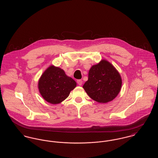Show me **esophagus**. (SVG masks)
<instances>
[{
	"label": "esophagus",
	"mask_w": 158,
	"mask_h": 158,
	"mask_svg": "<svg viewBox=\"0 0 158 158\" xmlns=\"http://www.w3.org/2000/svg\"><path fill=\"white\" fill-rule=\"evenodd\" d=\"M82 80H81V79L77 80V84H78L79 86H81V85H82Z\"/></svg>",
	"instance_id": "esophagus-1"
}]
</instances>
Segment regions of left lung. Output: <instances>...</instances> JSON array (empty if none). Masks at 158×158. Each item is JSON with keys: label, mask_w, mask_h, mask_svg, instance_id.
<instances>
[{"label": "left lung", "mask_w": 158, "mask_h": 158, "mask_svg": "<svg viewBox=\"0 0 158 158\" xmlns=\"http://www.w3.org/2000/svg\"><path fill=\"white\" fill-rule=\"evenodd\" d=\"M120 74L108 61L102 60L93 65L88 73V80L83 88L93 100L105 104L117 97L120 92Z\"/></svg>", "instance_id": "left-lung-1"}]
</instances>
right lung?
Listing matches in <instances>:
<instances>
[{"instance_id": "1", "label": "right lung", "mask_w": 158, "mask_h": 158, "mask_svg": "<svg viewBox=\"0 0 158 158\" xmlns=\"http://www.w3.org/2000/svg\"><path fill=\"white\" fill-rule=\"evenodd\" d=\"M76 85L75 81L66 75L63 69L51 65L41 76L38 88L47 102L57 104L68 98Z\"/></svg>"}]
</instances>
